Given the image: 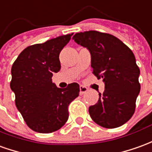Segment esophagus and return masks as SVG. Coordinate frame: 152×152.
<instances>
[{"instance_id": "obj_1", "label": "esophagus", "mask_w": 152, "mask_h": 152, "mask_svg": "<svg viewBox=\"0 0 152 152\" xmlns=\"http://www.w3.org/2000/svg\"><path fill=\"white\" fill-rule=\"evenodd\" d=\"M87 91H88L87 87L83 86H80V94H84L85 93H86Z\"/></svg>"}]
</instances>
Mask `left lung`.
Masks as SVG:
<instances>
[{
    "mask_svg": "<svg viewBox=\"0 0 152 152\" xmlns=\"http://www.w3.org/2000/svg\"><path fill=\"white\" fill-rule=\"evenodd\" d=\"M72 39L90 51L93 74L104 82V91L99 94L97 104L89 108L91 118L105 128L124 125L135 112L141 89L134 54L109 34L91 30L77 33Z\"/></svg>",
    "mask_w": 152,
    "mask_h": 152,
    "instance_id": "obj_1",
    "label": "left lung"
}]
</instances>
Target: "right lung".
<instances>
[{
	"label": "right lung",
	"instance_id": "1",
	"mask_svg": "<svg viewBox=\"0 0 152 152\" xmlns=\"http://www.w3.org/2000/svg\"><path fill=\"white\" fill-rule=\"evenodd\" d=\"M72 34L27 47L11 67L10 89L15 105L28 128L37 132L60 129L68 119L70 103L79 95L77 83L61 89L52 81L53 73L61 69L59 54Z\"/></svg>",
	"mask_w": 152,
	"mask_h": 152
}]
</instances>
